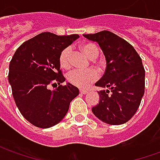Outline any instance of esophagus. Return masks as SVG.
<instances>
[{"mask_svg":"<svg viewBox=\"0 0 160 160\" xmlns=\"http://www.w3.org/2000/svg\"><path fill=\"white\" fill-rule=\"evenodd\" d=\"M80 92L81 94H87L88 92V91L87 90H80Z\"/></svg>","mask_w":160,"mask_h":160,"instance_id":"1","label":"esophagus"}]
</instances>
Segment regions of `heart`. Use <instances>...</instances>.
I'll list each match as a JSON object with an SVG mask.
<instances>
[{
	"label": "heart",
	"instance_id": "b5f03b06",
	"mask_svg": "<svg viewBox=\"0 0 160 160\" xmlns=\"http://www.w3.org/2000/svg\"><path fill=\"white\" fill-rule=\"evenodd\" d=\"M81 49L89 58L94 59L98 56V48L94 43H86L81 46ZM71 52L70 47H66L61 51L59 56V64L62 68L68 69L71 65ZM68 82L80 88H87L90 84L93 83L98 78L97 69L91 68L87 70L73 69L67 75Z\"/></svg>",
	"mask_w": 160,
	"mask_h": 160
}]
</instances>
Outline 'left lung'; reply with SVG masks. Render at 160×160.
Returning <instances> with one entry per match:
<instances>
[{
  "instance_id": "8db88e82",
  "label": "left lung",
  "mask_w": 160,
  "mask_h": 160,
  "mask_svg": "<svg viewBox=\"0 0 160 160\" xmlns=\"http://www.w3.org/2000/svg\"><path fill=\"white\" fill-rule=\"evenodd\" d=\"M98 43L106 60V69L96 87L100 97L92 111L99 120L120 125L130 120L141 104L145 92V69L142 61L129 42L109 31L84 34Z\"/></svg>"
}]
</instances>
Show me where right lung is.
<instances>
[{"label": "right lung", "mask_w": 160, "mask_h": 160, "mask_svg": "<svg viewBox=\"0 0 160 160\" xmlns=\"http://www.w3.org/2000/svg\"><path fill=\"white\" fill-rule=\"evenodd\" d=\"M79 37L42 32L23 42L12 56L8 73L12 96L23 117L36 127L48 128L60 122L79 94L70 83L54 90L48 88L65 81L60 70V53Z\"/></svg>", "instance_id": "1"}]
</instances>
